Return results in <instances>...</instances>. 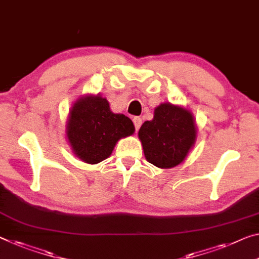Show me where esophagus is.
Masks as SVG:
<instances>
[{
  "instance_id": "1",
  "label": "esophagus",
  "mask_w": 259,
  "mask_h": 259,
  "mask_svg": "<svg viewBox=\"0 0 259 259\" xmlns=\"http://www.w3.org/2000/svg\"><path fill=\"white\" fill-rule=\"evenodd\" d=\"M133 122H134V126H135V130H139L140 128V126L142 125V119L140 117H134L133 118Z\"/></svg>"
}]
</instances>
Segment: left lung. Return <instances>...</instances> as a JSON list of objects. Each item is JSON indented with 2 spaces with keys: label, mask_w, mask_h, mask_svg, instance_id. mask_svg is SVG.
<instances>
[{
  "label": "left lung",
  "mask_w": 259,
  "mask_h": 259,
  "mask_svg": "<svg viewBox=\"0 0 259 259\" xmlns=\"http://www.w3.org/2000/svg\"><path fill=\"white\" fill-rule=\"evenodd\" d=\"M146 160L161 169L174 168L185 160L197 140L192 112L181 105L161 103L154 118L139 130Z\"/></svg>",
  "instance_id": "1"
}]
</instances>
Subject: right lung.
Instances as JSON below:
<instances>
[{
    "instance_id": "1",
    "label": "right lung",
    "mask_w": 259,
    "mask_h": 259,
    "mask_svg": "<svg viewBox=\"0 0 259 259\" xmlns=\"http://www.w3.org/2000/svg\"><path fill=\"white\" fill-rule=\"evenodd\" d=\"M135 131L125 114L113 113L101 95H85L75 101L66 124V137L75 156L88 164L106 160L117 142Z\"/></svg>"
}]
</instances>
